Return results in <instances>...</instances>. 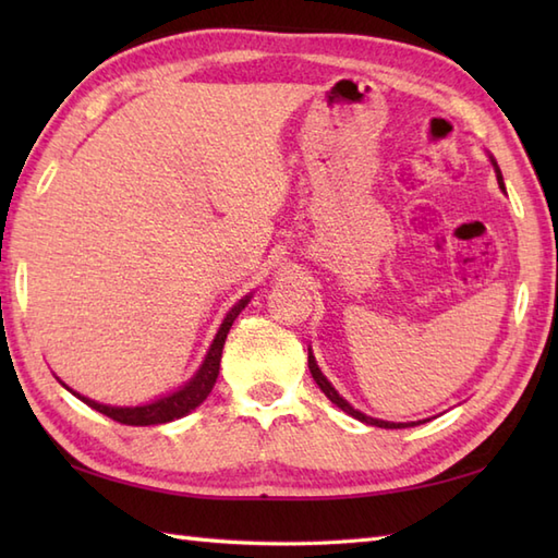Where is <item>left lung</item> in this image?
Instances as JSON below:
<instances>
[{
    "label": "left lung",
    "instance_id": "8db88e82",
    "mask_svg": "<svg viewBox=\"0 0 558 558\" xmlns=\"http://www.w3.org/2000/svg\"><path fill=\"white\" fill-rule=\"evenodd\" d=\"M492 165H494V170H496V180H499V186L504 189L506 192V186H504V177H501V170H499V165H496V160L492 158ZM310 372H312V376H314V381L318 384V388L324 390L326 393V398L333 402V405H338L342 412H348L350 417H354V420H360V422H364V424H372V426H381V429H405V426H414V422H384V420H374V417H366L364 412H360V410H354L350 402L342 398L338 390L330 386V381L328 378L322 374V369H318V364H316V360H314V354H312V350H310ZM422 422H426V420H422ZM420 424V422H417Z\"/></svg>",
    "mask_w": 558,
    "mask_h": 558
}]
</instances>
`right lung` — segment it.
<instances>
[{
  "mask_svg": "<svg viewBox=\"0 0 558 558\" xmlns=\"http://www.w3.org/2000/svg\"><path fill=\"white\" fill-rule=\"evenodd\" d=\"M252 300V294H246L244 300L236 302L232 310L225 316V322L220 324V330L213 338V345L206 354L204 364L198 366V372L194 374V378H189V381L180 388L174 390L170 396H162L158 400L148 402V405H136V408H112V405H102V402L90 400L86 396L76 393V390H71L66 384H62L66 390H71L78 400L86 402L88 408L102 412L105 417H110L120 424H129V426H153V424H165V422H172V420H180L184 414H189L192 410H196L201 402L208 398V393L216 386V378L220 372V357H222V345H225V338H228L230 328L234 324V318L240 316V312Z\"/></svg>",
  "mask_w": 558,
  "mask_h": 558,
  "instance_id": "add662e5",
  "label": "right lung"
}]
</instances>
